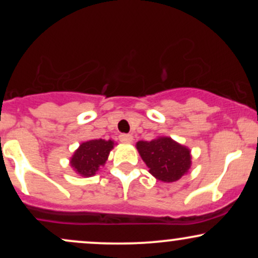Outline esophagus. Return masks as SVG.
Listing matches in <instances>:
<instances>
[{
  "label": "esophagus",
  "mask_w": 258,
  "mask_h": 258,
  "mask_svg": "<svg viewBox=\"0 0 258 258\" xmlns=\"http://www.w3.org/2000/svg\"><path fill=\"white\" fill-rule=\"evenodd\" d=\"M119 139H120V142H122V143H131V142L133 141V137L131 135L122 133V135L119 136Z\"/></svg>",
  "instance_id": "34e87169"
}]
</instances>
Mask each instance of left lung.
<instances>
[{
  "label": "left lung",
  "mask_w": 258,
  "mask_h": 258,
  "mask_svg": "<svg viewBox=\"0 0 258 258\" xmlns=\"http://www.w3.org/2000/svg\"><path fill=\"white\" fill-rule=\"evenodd\" d=\"M137 149L149 172L162 182H176L188 172L191 164L190 152L168 137L150 142H138Z\"/></svg>",
  "instance_id": "left-lung-1"
}]
</instances>
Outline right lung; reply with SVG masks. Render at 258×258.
<instances>
[{
	"label": "right lung",
	"mask_w": 258,
	"mask_h": 258,
	"mask_svg": "<svg viewBox=\"0 0 258 258\" xmlns=\"http://www.w3.org/2000/svg\"><path fill=\"white\" fill-rule=\"evenodd\" d=\"M112 147L114 142L104 141V139L85 142L74 154L70 164L81 176H93L99 170V167L105 164Z\"/></svg>",
	"instance_id": "obj_1"
}]
</instances>
